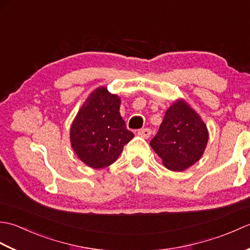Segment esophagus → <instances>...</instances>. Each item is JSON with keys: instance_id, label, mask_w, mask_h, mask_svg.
<instances>
[{"instance_id": "esophagus-1", "label": "esophagus", "mask_w": 250, "mask_h": 250, "mask_svg": "<svg viewBox=\"0 0 250 250\" xmlns=\"http://www.w3.org/2000/svg\"><path fill=\"white\" fill-rule=\"evenodd\" d=\"M137 134H139L142 137H144V139H148V137L151 135V130L148 129V128L141 129V130H139V132H137Z\"/></svg>"}]
</instances>
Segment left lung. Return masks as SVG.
I'll return each mask as SVG.
<instances>
[{"label": "left lung", "mask_w": 250, "mask_h": 250, "mask_svg": "<svg viewBox=\"0 0 250 250\" xmlns=\"http://www.w3.org/2000/svg\"><path fill=\"white\" fill-rule=\"evenodd\" d=\"M208 141L206 125L184 100H178L164 115L150 146L167 168L179 172L200 160Z\"/></svg>", "instance_id": "left-lung-1"}]
</instances>
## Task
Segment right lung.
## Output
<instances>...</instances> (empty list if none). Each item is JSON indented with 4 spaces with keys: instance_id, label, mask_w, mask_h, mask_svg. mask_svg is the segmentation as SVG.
<instances>
[{
    "instance_id": "add662e5",
    "label": "right lung",
    "mask_w": 250,
    "mask_h": 250,
    "mask_svg": "<svg viewBox=\"0 0 250 250\" xmlns=\"http://www.w3.org/2000/svg\"><path fill=\"white\" fill-rule=\"evenodd\" d=\"M120 99L105 87L89 95L71 125L70 139L81 160L93 168L114 163L134 134L119 113Z\"/></svg>"
}]
</instances>
